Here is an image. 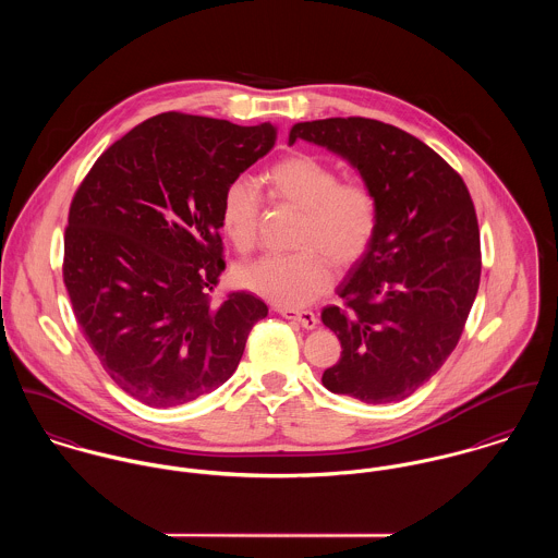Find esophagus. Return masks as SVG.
<instances>
[{"label": "esophagus", "instance_id": "34e87169", "mask_svg": "<svg viewBox=\"0 0 558 558\" xmlns=\"http://www.w3.org/2000/svg\"><path fill=\"white\" fill-rule=\"evenodd\" d=\"M279 316H283V318L290 319V322H296V324H301L305 330H314V328L318 326V318H316V314H312V312L279 310Z\"/></svg>", "mask_w": 558, "mask_h": 558}]
</instances>
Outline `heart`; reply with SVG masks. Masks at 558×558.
Segmentation results:
<instances>
[{
    "label": "heart",
    "instance_id": "1",
    "mask_svg": "<svg viewBox=\"0 0 558 558\" xmlns=\"http://www.w3.org/2000/svg\"><path fill=\"white\" fill-rule=\"evenodd\" d=\"M262 182L270 195L303 213L299 253L266 255L236 270V281L255 296L286 310H301L332 283V268L354 266L378 230V202L363 182H339L337 171L310 155L272 162ZM259 197L255 186L236 178L221 199L223 234L246 253L257 239Z\"/></svg>",
    "mask_w": 558,
    "mask_h": 558
}]
</instances>
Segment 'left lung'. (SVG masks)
Here are the masks:
<instances>
[{"instance_id": "1", "label": "left lung", "mask_w": 558, "mask_h": 558, "mask_svg": "<svg viewBox=\"0 0 558 558\" xmlns=\"http://www.w3.org/2000/svg\"><path fill=\"white\" fill-rule=\"evenodd\" d=\"M299 140L345 160L378 202L374 242L337 286L345 310L322 312L341 341L322 385L365 403L401 401L442 367L475 303L481 248L471 193L429 146L378 120L299 122L288 142Z\"/></svg>"}]
</instances>
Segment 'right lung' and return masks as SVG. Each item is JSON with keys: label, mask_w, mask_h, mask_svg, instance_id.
Here are the masks:
<instances>
[{"label": "right lung", "mask_w": 558, "mask_h": 558, "mask_svg": "<svg viewBox=\"0 0 558 558\" xmlns=\"http://www.w3.org/2000/svg\"><path fill=\"white\" fill-rule=\"evenodd\" d=\"M277 126L160 113L105 150L71 204L64 283L111 380L171 408L213 393L239 367L268 307L248 292L210 305L226 270L221 199L266 157Z\"/></svg>", "instance_id": "right-lung-1"}]
</instances>
